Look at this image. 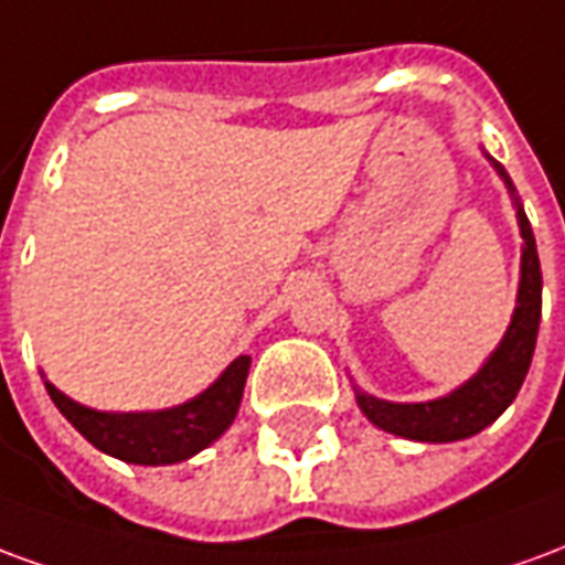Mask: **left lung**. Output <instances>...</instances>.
<instances>
[{
	"label": "left lung",
	"instance_id": "8db88e82",
	"mask_svg": "<svg viewBox=\"0 0 565 565\" xmlns=\"http://www.w3.org/2000/svg\"><path fill=\"white\" fill-rule=\"evenodd\" d=\"M487 160L493 162V169L502 174L509 193L514 196L505 169L493 157ZM514 209H518V226L523 238L521 287H518V306L499 348L487 356V363L472 379L441 399L387 403V399H375L369 393L356 391L360 412L379 429H387L393 436L415 438V441H460V438L481 433L514 403L533 363L535 335H539V320H542V269H539V254H535V235L518 196H514Z\"/></svg>",
	"mask_w": 565,
	"mask_h": 565
}]
</instances>
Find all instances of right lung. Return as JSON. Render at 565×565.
<instances>
[{
  "label": "right lung",
  "mask_w": 565,
  "mask_h": 565,
  "mask_svg": "<svg viewBox=\"0 0 565 565\" xmlns=\"http://www.w3.org/2000/svg\"><path fill=\"white\" fill-rule=\"evenodd\" d=\"M247 369L250 356H235L223 375L209 391H202L196 399L184 405H174L166 412H96L87 405L68 399L44 381L54 405L63 412L68 424L78 429L81 436L90 441L93 448L111 454L124 462H139V466H169L193 457L202 448L230 429L238 415L242 393H245Z\"/></svg>",
  "instance_id": "add662e5"
}]
</instances>
